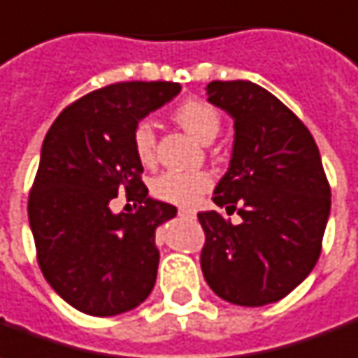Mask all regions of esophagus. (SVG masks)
<instances>
[{"instance_id":"34e87169","label":"esophagus","mask_w":358,"mask_h":358,"mask_svg":"<svg viewBox=\"0 0 358 358\" xmlns=\"http://www.w3.org/2000/svg\"><path fill=\"white\" fill-rule=\"evenodd\" d=\"M180 217H186V220H194L196 217V211L189 210V208H182V210L178 211Z\"/></svg>"}]
</instances>
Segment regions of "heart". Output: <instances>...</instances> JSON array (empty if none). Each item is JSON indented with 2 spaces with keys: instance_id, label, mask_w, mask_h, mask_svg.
I'll list each match as a JSON object with an SVG mask.
<instances>
[{
  "instance_id": "heart-1",
  "label": "heart",
  "mask_w": 358,
  "mask_h": 358,
  "mask_svg": "<svg viewBox=\"0 0 358 358\" xmlns=\"http://www.w3.org/2000/svg\"><path fill=\"white\" fill-rule=\"evenodd\" d=\"M174 115L178 123L192 133L194 137L201 143H211L215 135L220 133V111L211 103L192 97L182 101ZM155 129L150 121H138L133 129V148L141 162H150L155 157ZM211 186V178L206 172H178V170H169L162 172L160 176L152 182V192L155 196L170 203L178 206H189Z\"/></svg>"
}]
</instances>
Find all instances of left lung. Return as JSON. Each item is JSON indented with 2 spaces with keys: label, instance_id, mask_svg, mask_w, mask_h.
Masks as SVG:
<instances>
[{
  "label": "left lung",
  "instance_id": "1",
  "mask_svg": "<svg viewBox=\"0 0 358 358\" xmlns=\"http://www.w3.org/2000/svg\"><path fill=\"white\" fill-rule=\"evenodd\" d=\"M208 101L233 117L229 169L213 192L239 225L201 211V272L220 298L259 308L286 298L322 252L331 189L312 133L276 96L247 80L210 82Z\"/></svg>",
  "mask_w": 358,
  "mask_h": 358
}]
</instances>
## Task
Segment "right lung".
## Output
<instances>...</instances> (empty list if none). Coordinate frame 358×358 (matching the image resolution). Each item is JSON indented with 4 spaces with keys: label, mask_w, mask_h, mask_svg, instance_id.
<instances>
[{
    "label": "right lung",
    "mask_w": 358,
    "mask_h": 358,
    "mask_svg": "<svg viewBox=\"0 0 358 358\" xmlns=\"http://www.w3.org/2000/svg\"><path fill=\"white\" fill-rule=\"evenodd\" d=\"M180 90L174 82L111 84L68 106L46 133L29 225L46 282L78 312L117 315L152 292L160 259L155 231L176 208L148 196L133 129ZM123 191L137 212L110 211Z\"/></svg>",
    "instance_id": "1"
}]
</instances>
